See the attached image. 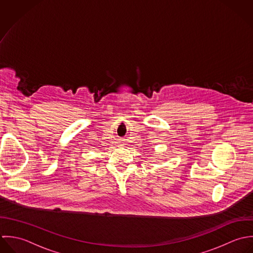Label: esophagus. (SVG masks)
I'll use <instances>...</instances> for the list:
<instances>
[{"label":"esophagus","mask_w":253,"mask_h":253,"mask_svg":"<svg viewBox=\"0 0 253 253\" xmlns=\"http://www.w3.org/2000/svg\"><path fill=\"white\" fill-rule=\"evenodd\" d=\"M120 146L123 147V146H125V144H124V143H120Z\"/></svg>","instance_id":"1"}]
</instances>
